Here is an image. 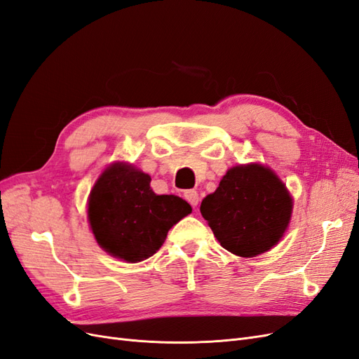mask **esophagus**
<instances>
[{
    "instance_id": "1",
    "label": "esophagus",
    "mask_w": 359,
    "mask_h": 359,
    "mask_svg": "<svg viewBox=\"0 0 359 359\" xmlns=\"http://www.w3.org/2000/svg\"><path fill=\"white\" fill-rule=\"evenodd\" d=\"M184 198H186V201L191 206H196L199 203V194H198L196 190H186V191H184Z\"/></svg>"
}]
</instances>
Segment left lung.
I'll use <instances>...</instances> for the list:
<instances>
[{
  "label": "left lung",
  "mask_w": 359,
  "mask_h": 359,
  "mask_svg": "<svg viewBox=\"0 0 359 359\" xmlns=\"http://www.w3.org/2000/svg\"><path fill=\"white\" fill-rule=\"evenodd\" d=\"M292 198L269 168L250 163L231 168L201 203V212L223 248L255 257L273 248L287 229Z\"/></svg>",
  "instance_id": "left-lung-1"
}]
</instances>
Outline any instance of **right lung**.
Listing matches in <instances>:
<instances>
[{"mask_svg": "<svg viewBox=\"0 0 359 359\" xmlns=\"http://www.w3.org/2000/svg\"><path fill=\"white\" fill-rule=\"evenodd\" d=\"M151 178L128 163H114L94 184L88 222L95 241L114 257L140 262L165 243L173 224L191 212L175 194H156Z\"/></svg>", "mask_w": 359, "mask_h": 359, "instance_id": "add662e5", "label": "right lung"}]
</instances>
